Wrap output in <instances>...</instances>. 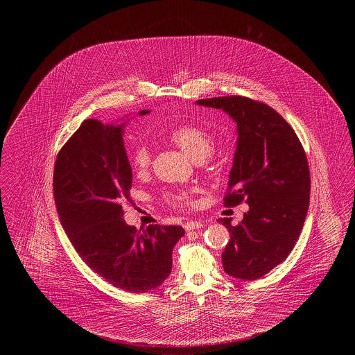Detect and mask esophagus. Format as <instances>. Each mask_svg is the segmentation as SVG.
Masks as SVG:
<instances>
[{
	"label": "esophagus",
	"mask_w": 355,
	"mask_h": 355,
	"mask_svg": "<svg viewBox=\"0 0 355 355\" xmlns=\"http://www.w3.org/2000/svg\"><path fill=\"white\" fill-rule=\"evenodd\" d=\"M202 221H197V220H190L187 223H184V230L186 231H193V230H198V228H202Z\"/></svg>",
	"instance_id": "1"
}]
</instances>
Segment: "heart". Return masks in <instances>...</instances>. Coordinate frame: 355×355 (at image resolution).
<instances>
[{"label":"heart","mask_w":355,"mask_h":355,"mask_svg":"<svg viewBox=\"0 0 355 355\" xmlns=\"http://www.w3.org/2000/svg\"><path fill=\"white\" fill-rule=\"evenodd\" d=\"M171 141L178 145L191 159L201 161L213 152L214 141L209 131L193 123H186L175 127L169 132ZM132 168L137 172H144L150 165V153L146 146L134 148L130 155ZM193 190H172L164 194V202L173 207H189L193 205Z\"/></svg>","instance_id":"1"}]
</instances>
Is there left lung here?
<instances>
[{
    "mask_svg": "<svg viewBox=\"0 0 355 355\" xmlns=\"http://www.w3.org/2000/svg\"><path fill=\"white\" fill-rule=\"evenodd\" d=\"M223 109L238 124V145L224 206L249 203L238 225L220 218L231 234L221 254L225 273L255 280L283 262L304 227L310 171L293 127L273 107L242 96L198 100Z\"/></svg>",
    "mask_w": 355,
    "mask_h": 355,
    "instance_id": "obj_1",
    "label": "left lung"
}]
</instances>
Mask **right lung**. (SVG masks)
Masks as SVG:
<instances>
[{"label":"right lung","mask_w":355,"mask_h":355,"mask_svg":"<svg viewBox=\"0 0 355 355\" xmlns=\"http://www.w3.org/2000/svg\"><path fill=\"white\" fill-rule=\"evenodd\" d=\"M149 110H141L146 114ZM132 172L123 125L89 119L57 154L53 196L62 228L82 259L112 286L134 294L157 288L172 269L180 225L137 230L123 218Z\"/></svg>","instance_id":"obj_1"}]
</instances>
